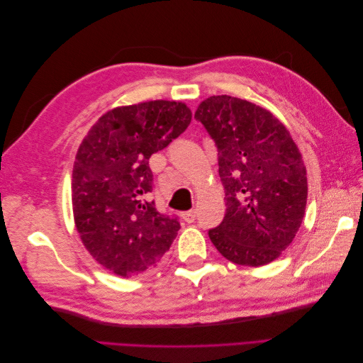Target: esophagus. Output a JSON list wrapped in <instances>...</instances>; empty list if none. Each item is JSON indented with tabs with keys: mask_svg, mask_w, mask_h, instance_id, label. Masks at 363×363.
<instances>
[{
	"mask_svg": "<svg viewBox=\"0 0 363 363\" xmlns=\"http://www.w3.org/2000/svg\"><path fill=\"white\" fill-rule=\"evenodd\" d=\"M182 216L186 223H194L196 218V211H188V212H184Z\"/></svg>",
	"mask_w": 363,
	"mask_h": 363,
	"instance_id": "esophagus-1",
	"label": "esophagus"
}]
</instances>
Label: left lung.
<instances>
[{
    "label": "left lung",
    "mask_w": 363,
    "mask_h": 363,
    "mask_svg": "<svg viewBox=\"0 0 363 363\" xmlns=\"http://www.w3.org/2000/svg\"><path fill=\"white\" fill-rule=\"evenodd\" d=\"M195 119L215 140L225 192V216L208 238L230 262L268 265L303 223L307 177L301 152L269 111L236 96H208Z\"/></svg>",
    "instance_id": "left-lung-1"
}]
</instances>
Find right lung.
I'll use <instances>...</instances> for the list:
<instances>
[{
  "instance_id": "1",
  "label": "right lung",
  "mask_w": 363,
  "mask_h": 363,
  "mask_svg": "<svg viewBox=\"0 0 363 363\" xmlns=\"http://www.w3.org/2000/svg\"><path fill=\"white\" fill-rule=\"evenodd\" d=\"M184 103L156 100L104 113L77 151L72 212L91 256L121 277L157 267L177 236V218L160 213L152 191L151 155L188 128Z\"/></svg>"
}]
</instances>
